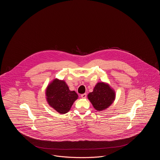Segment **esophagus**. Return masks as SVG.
Here are the masks:
<instances>
[{
  "instance_id": "1",
  "label": "esophagus",
  "mask_w": 160,
  "mask_h": 160,
  "mask_svg": "<svg viewBox=\"0 0 160 160\" xmlns=\"http://www.w3.org/2000/svg\"><path fill=\"white\" fill-rule=\"evenodd\" d=\"M86 97H87V94L86 93H83V94L81 95V97L82 98H86Z\"/></svg>"
}]
</instances>
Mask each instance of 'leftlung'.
I'll use <instances>...</instances> for the list:
<instances>
[{"label":"left lung","mask_w":160,"mask_h":160,"mask_svg":"<svg viewBox=\"0 0 160 160\" xmlns=\"http://www.w3.org/2000/svg\"><path fill=\"white\" fill-rule=\"evenodd\" d=\"M93 107L98 111L105 110L110 106L115 99V92L108 84L99 82L93 91L88 95Z\"/></svg>","instance_id":"obj_1"}]
</instances>
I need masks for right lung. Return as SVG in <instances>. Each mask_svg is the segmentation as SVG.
<instances>
[{"label": "right lung", "mask_w": 160, "mask_h": 160, "mask_svg": "<svg viewBox=\"0 0 160 160\" xmlns=\"http://www.w3.org/2000/svg\"><path fill=\"white\" fill-rule=\"evenodd\" d=\"M46 98L48 104L61 114L67 113L78 98L75 91H71L63 80L54 79L46 89Z\"/></svg>", "instance_id": "1"}]
</instances>
